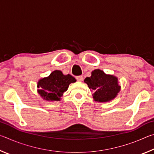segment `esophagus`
I'll return each mask as SVG.
<instances>
[{
  "label": "esophagus",
  "instance_id": "34e87169",
  "mask_svg": "<svg viewBox=\"0 0 154 154\" xmlns=\"http://www.w3.org/2000/svg\"><path fill=\"white\" fill-rule=\"evenodd\" d=\"M76 79L78 81V82H82L83 79V77L82 75H79V76H77L76 77Z\"/></svg>",
  "mask_w": 154,
  "mask_h": 154
}]
</instances>
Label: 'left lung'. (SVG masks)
I'll list each match as a JSON object with an SVG mask.
<instances>
[{
	"instance_id": "1",
	"label": "left lung",
	"mask_w": 154,
	"mask_h": 154,
	"mask_svg": "<svg viewBox=\"0 0 154 154\" xmlns=\"http://www.w3.org/2000/svg\"><path fill=\"white\" fill-rule=\"evenodd\" d=\"M84 82L88 88L94 91L93 98L100 103L109 102L116 97L120 91L118 78L112 75H106L100 69H95L90 77H86Z\"/></svg>"
}]
</instances>
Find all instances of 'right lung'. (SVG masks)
<instances>
[{
  "instance_id": "add662e5",
  "label": "right lung",
  "mask_w": 154,
  "mask_h": 154,
  "mask_svg": "<svg viewBox=\"0 0 154 154\" xmlns=\"http://www.w3.org/2000/svg\"><path fill=\"white\" fill-rule=\"evenodd\" d=\"M76 82L71 75H64L62 71L56 70L48 77L41 79L37 83L38 93L44 100L59 101L69 84Z\"/></svg>"
}]
</instances>
